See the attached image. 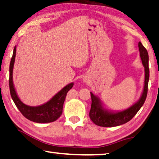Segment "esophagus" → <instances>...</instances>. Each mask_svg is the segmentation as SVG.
Listing matches in <instances>:
<instances>
[{
  "label": "esophagus",
  "instance_id": "obj_1",
  "mask_svg": "<svg viewBox=\"0 0 159 159\" xmlns=\"http://www.w3.org/2000/svg\"><path fill=\"white\" fill-rule=\"evenodd\" d=\"M83 81L85 82V83H88V80L86 78H83Z\"/></svg>",
  "mask_w": 159,
  "mask_h": 159
}]
</instances>
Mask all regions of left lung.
Returning a JSON list of instances; mask_svg holds the SVG:
<instances>
[{
  "instance_id": "obj_1",
  "label": "left lung",
  "mask_w": 159,
  "mask_h": 159,
  "mask_svg": "<svg viewBox=\"0 0 159 159\" xmlns=\"http://www.w3.org/2000/svg\"><path fill=\"white\" fill-rule=\"evenodd\" d=\"M138 47L142 63L145 68V81L140 97L136 102L128 108L123 111H111L105 108L98 96L91 92L92 106L89 112V117L96 125L103 127H113L126 124L136 115L145 102L149 81V57L148 51L140 42H139Z\"/></svg>"
}]
</instances>
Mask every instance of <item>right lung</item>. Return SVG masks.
I'll return each instance as SVG.
<instances>
[{
    "instance_id": "right-lung-1",
    "label": "right lung",
    "mask_w": 159,
    "mask_h": 159,
    "mask_svg": "<svg viewBox=\"0 0 159 159\" xmlns=\"http://www.w3.org/2000/svg\"><path fill=\"white\" fill-rule=\"evenodd\" d=\"M16 46H14L13 55L9 66V88L11 98L21 113L31 121L40 124L51 123L57 120L62 113L63 104L67 93L73 86L74 83H70L57 93L47 102L39 106H30L23 103L16 92L13 82V69L16 57Z\"/></svg>"
}]
</instances>
